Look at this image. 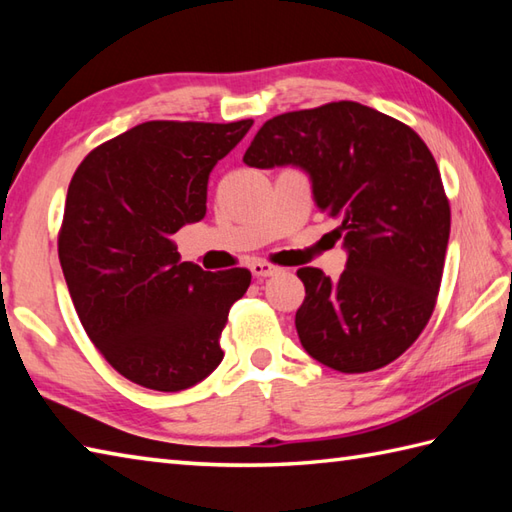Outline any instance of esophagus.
I'll list each match as a JSON object with an SVG mask.
<instances>
[{
  "label": "esophagus",
  "instance_id": "esophagus-1",
  "mask_svg": "<svg viewBox=\"0 0 512 512\" xmlns=\"http://www.w3.org/2000/svg\"><path fill=\"white\" fill-rule=\"evenodd\" d=\"M279 266L270 264V262H262V259H257V262L250 264V273L255 277H270V275H277L279 273Z\"/></svg>",
  "mask_w": 512,
  "mask_h": 512
}]
</instances>
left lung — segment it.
Segmentation results:
<instances>
[{
    "mask_svg": "<svg viewBox=\"0 0 512 512\" xmlns=\"http://www.w3.org/2000/svg\"><path fill=\"white\" fill-rule=\"evenodd\" d=\"M248 167L297 165L347 248L339 281L299 268L295 325L306 352L343 374L374 372L418 339L438 301L451 206L436 158L405 123L339 101L270 118Z\"/></svg>",
    "mask_w": 512,
    "mask_h": 512,
    "instance_id": "left-lung-1",
    "label": "left lung"
}]
</instances>
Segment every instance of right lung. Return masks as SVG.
I'll use <instances>...</instances> for the list:
<instances>
[{"mask_svg": "<svg viewBox=\"0 0 512 512\" xmlns=\"http://www.w3.org/2000/svg\"><path fill=\"white\" fill-rule=\"evenodd\" d=\"M250 125L147 121L74 171L59 228L65 284L96 350L140 387L187 389L222 363L228 310L250 270L180 262L171 237L202 220L211 169Z\"/></svg>", "mask_w": 512, "mask_h": 512, "instance_id": "obj_1", "label": "right lung"}]
</instances>
